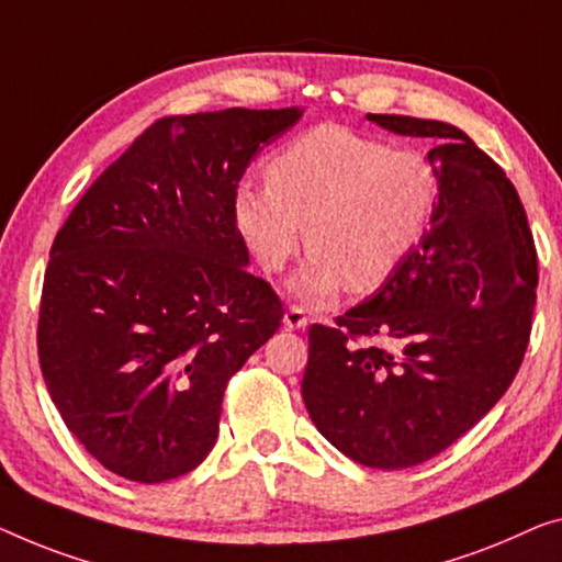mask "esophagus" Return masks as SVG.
<instances>
[{
    "instance_id": "obj_1",
    "label": "esophagus",
    "mask_w": 562,
    "mask_h": 562,
    "mask_svg": "<svg viewBox=\"0 0 562 562\" xmlns=\"http://www.w3.org/2000/svg\"><path fill=\"white\" fill-rule=\"evenodd\" d=\"M282 323H284V328H290V330L307 328V315H305V310L297 307V305H290L288 313H284V317H282Z\"/></svg>"
}]
</instances>
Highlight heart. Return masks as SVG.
Segmentation results:
<instances>
[{"label": "heart", "mask_w": 562, "mask_h": 562, "mask_svg": "<svg viewBox=\"0 0 562 562\" xmlns=\"http://www.w3.org/2000/svg\"><path fill=\"white\" fill-rule=\"evenodd\" d=\"M437 191L416 150L321 125L272 156L267 183H241L234 220L265 272H280L305 237L310 257L288 288L323 305L386 282L422 239Z\"/></svg>", "instance_id": "b5f03b06"}]
</instances>
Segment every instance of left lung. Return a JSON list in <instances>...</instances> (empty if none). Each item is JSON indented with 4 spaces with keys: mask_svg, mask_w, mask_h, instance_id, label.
Returning a JSON list of instances; mask_svg holds the SVG:
<instances>
[{
    "mask_svg": "<svg viewBox=\"0 0 562 562\" xmlns=\"http://www.w3.org/2000/svg\"><path fill=\"white\" fill-rule=\"evenodd\" d=\"M431 138L439 201L398 270L366 303L307 333L303 401L317 431L358 464L437 457L513 383L532 328L538 255L513 181L457 125L368 113Z\"/></svg>",
    "mask_w": 562,
    "mask_h": 562,
    "instance_id": "left-lung-1",
    "label": "left lung"
}]
</instances>
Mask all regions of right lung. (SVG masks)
<instances>
[{
    "label": "right lung",
    "instance_id": "1",
    "mask_svg": "<svg viewBox=\"0 0 562 562\" xmlns=\"http://www.w3.org/2000/svg\"><path fill=\"white\" fill-rule=\"evenodd\" d=\"M303 108L171 115L98 176L49 249L42 379L90 457L158 484L204 462L224 389L280 328L234 194Z\"/></svg>",
    "mask_w": 562,
    "mask_h": 562
}]
</instances>
